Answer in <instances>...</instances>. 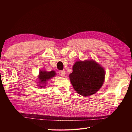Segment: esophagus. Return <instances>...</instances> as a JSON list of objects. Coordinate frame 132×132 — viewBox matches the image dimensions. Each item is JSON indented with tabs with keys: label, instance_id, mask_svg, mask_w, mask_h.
Masks as SVG:
<instances>
[{
	"label": "esophagus",
	"instance_id": "34e87169",
	"mask_svg": "<svg viewBox=\"0 0 132 132\" xmlns=\"http://www.w3.org/2000/svg\"><path fill=\"white\" fill-rule=\"evenodd\" d=\"M58 73L62 77H64V75H65V72H64V71L63 70L58 71Z\"/></svg>",
	"mask_w": 132,
	"mask_h": 132
}]
</instances>
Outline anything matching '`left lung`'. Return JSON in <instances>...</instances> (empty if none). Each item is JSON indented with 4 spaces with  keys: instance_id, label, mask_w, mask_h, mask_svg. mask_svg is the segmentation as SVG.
I'll list each match as a JSON object with an SVG mask.
<instances>
[{
    "instance_id": "8db88e82",
    "label": "left lung",
    "mask_w": 132,
    "mask_h": 132,
    "mask_svg": "<svg viewBox=\"0 0 132 132\" xmlns=\"http://www.w3.org/2000/svg\"><path fill=\"white\" fill-rule=\"evenodd\" d=\"M74 89L83 96L92 95L102 86L105 78L104 70L94 61H78L69 75Z\"/></svg>"
}]
</instances>
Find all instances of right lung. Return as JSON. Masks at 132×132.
<instances>
[{"label":"right lung","mask_w":132,"mask_h":132,"mask_svg":"<svg viewBox=\"0 0 132 132\" xmlns=\"http://www.w3.org/2000/svg\"><path fill=\"white\" fill-rule=\"evenodd\" d=\"M55 75V72L54 71H52L50 72H47L45 71H41L39 75V79H40L41 83H45L46 80H48L52 77H54ZM42 87H44L43 86H39Z\"/></svg>","instance_id":"add662e5"}]
</instances>
